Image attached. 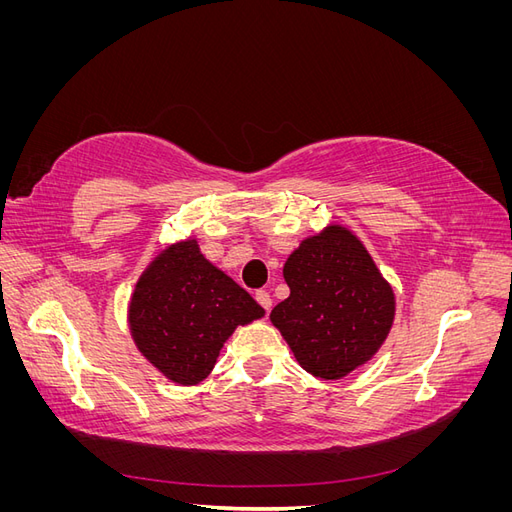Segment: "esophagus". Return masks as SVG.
Here are the masks:
<instances>
[{
  "label": "esophagus",
  "mask_w": 512,
  "mask_h": 512,
  "mask_svg": "<svg viewBox=\"0 0 512 512\" xmlns=\"http://www.w3.org/2000/svg\"><path fill=\"white\" fill-rule=\"evenodd\" d=\"M256 301L260 303L262 309H265V312H269V309L273 307V299H271V294L267 290H258L256 292Z\"/></svg>",
  "instance_id": "obj_1"
}]
</instances>
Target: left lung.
<instances>
[{
    "label": "left lung",
    "instance_id": "obj_1",
    "mask_svg": "<svg viewBox=\"0 0 512 512\" xmlns=\"http://www.w3.org/2000/svg\"><path fill=\"white\" fill-rule=\"evenodd\" d=\"M290 297L271 312L309 374L339 380L374 356L395 320V292L352 230L331 224L284 265Z\"/></svg>",
    "mask_w": 512,
    "mask_h": 512
}]
</instances>
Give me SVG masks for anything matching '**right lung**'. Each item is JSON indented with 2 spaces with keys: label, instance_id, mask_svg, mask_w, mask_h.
Masks as SVG:
<instances>
[{
  "label": "right lung",
  "instance_id": "1",
  "mask_svg": "<svg viewBox=\"0 0 512 512\" xmlns=\"http://www.w3.org/2000/svg\"><path fill=\"white\" fill-rule=\"evenodd\" d=\"M262 316L265 309L250 292L211 265L192 237L149 262L128 307L136 348L181 386L203 382L226 339Z\"/></svg>",
  "mask_w": 512,
  "mask_h": 512
}]
</instances>
